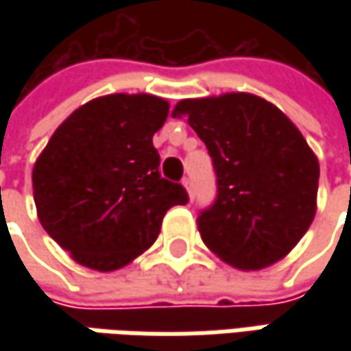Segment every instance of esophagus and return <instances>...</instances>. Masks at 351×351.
I'll use <instances>...</instances> for the list:
<instances>
[{
	"label": "esophagus",
	"instance_id": "esophagus-1",
	"mask_svg": "<svg viewBox=\"0 0 351 351\" xmlns=\"http://www.w3.org/2000/svg\"><path fill=\"white\" fill-rule=\"evenodd\" d=\"M183 187H185L189 199H193V183H191V180H183Z\"/></svg>",
	"mask_w": 351,
	"mask_h": 351
}]
</instances>
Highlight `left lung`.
I'll use <instances>...</instances> for the list:
<instances>
[{"label":"left lung","instance_id":"8db88e82","mask_svg":"<svg viewBox=\"0 0 351 351\" xmlns=\"http://www.w3.org/2000/svg\"><path fill=\"white\" fill-rule=\"evenodd\" d=\"M182 115L217 173V199L197 219L207 248L244 271L285 258L317 213L320 168L299 128L252 93L182 99L171 117Z\"/></svg>","mask_w":351,"mask_h":351}]
</instances>
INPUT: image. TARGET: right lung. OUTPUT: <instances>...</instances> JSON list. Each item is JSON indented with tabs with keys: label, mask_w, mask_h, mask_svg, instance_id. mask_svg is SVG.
<instances>
[{
	"label": "right lung",
	"mask_w": 351,
	"mask_h": 351,
	"mask_svg": "<svg viewBox=\"0 0 351 351\" xmlns=\"http://www.w3.org/2000/svg\"><path fill=\"white\" fill-rule=\"evenodd\" d=\"M169 103L113 93L75 109L33 168L38 221L75 262L97 271L125 267L160 234L166 210L189 201L160 176L152 136Z\"/></svg>",
	"instance_id": "1"
}]
</instances>
